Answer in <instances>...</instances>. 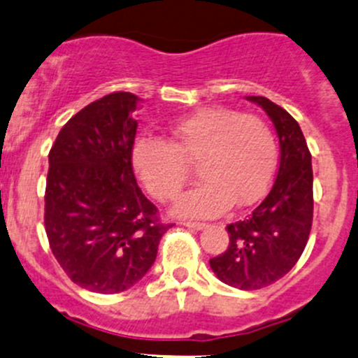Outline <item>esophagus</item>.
Wrapping results in <instances>:
<instances>
[{
	"instance_id": "esophagus-1",
	"label": "esophagus",
	"mask_w": 358,
	"mask_h": 358,
	"mask_svg": "<svg viewBox=\"0 0 358 358\" xmlns=\"http://www.w3.org/2000/svg\"><path fill=\"white\" fill-rule=\"evenodd\" d=\"M183 225L190 231H201V229L206 227V224H203V222H183Z\"/></svg>"
}]
</instances>
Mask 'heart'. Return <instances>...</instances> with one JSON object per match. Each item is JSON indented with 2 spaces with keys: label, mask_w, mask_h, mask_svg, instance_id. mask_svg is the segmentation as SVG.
<instances>
[{
  "label": "heart",
  "mask_w": 358,
  "mask_h": 358,
  "mask_svg": "<svg viewBox=\"0 0 358 358\" xmlns=\"http://www.w3.org/2000/svg\"><path fill=\"white\" fill-rule=\"evenodd\" d=\"M134 173L150 196L175 199L197 164L204 180L176 201L178 217H215L229 206H250L271 185L278 162L275 134L260 117L225 106L190 113L169 127L168 143L138 140Z\"/></svg>",
  "instance_id": "obj_1"
}]
</instances>
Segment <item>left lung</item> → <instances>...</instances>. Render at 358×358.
Returning <instances> with one entry per match:
<instances>
[{"label":"left lung","instance_id":"obj_1","mask_svg":"<svg viewBox=\"0 0 358 358\" xmlns=\"http://www.w3.org/2000/svg\"><path fill=\"white\" fill-rule=\"evenodd\" d=\"M246 99L257 103L275 124L278 175L248 217L227 225V250L210 259V266L220 282L257 290L283 278L303 255L313 222V168L297 120L262 96Z\"/></svg>","mask_w":358,"mask_h":358}]
</instances>
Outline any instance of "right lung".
Wrapping results in <instances>:
<instances>
[{"instance_id": "obj_1", "label": "right lung", "mask_w": 358, "mask_h": 358, "mask_svg": "<svg viewBox=\"0 0 358 358\" xmlns=\"http://www.w3.org/2000/svg\"><path fill=\"white\" fill-rule=\"evenodd\" d=\"M140 98L113 92L59 131L48 154L45 231L73 283L117 294L140 282L173 224L159 220L133 171Z\"/></svg>"}]
</instances>
